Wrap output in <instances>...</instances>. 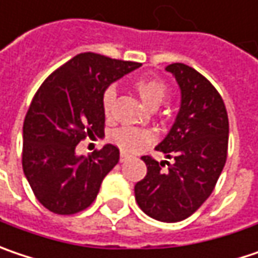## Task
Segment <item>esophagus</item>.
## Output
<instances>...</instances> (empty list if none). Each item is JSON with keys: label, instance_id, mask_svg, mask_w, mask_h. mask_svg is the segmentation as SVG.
<instances>
[{"label": "esophagus", "instance_id": "esophagus-1", "mask_svg": "<svg viewBox=\"0 0 258 258\" xmlns=\"http://www.w3.org/2000/svg\"><path fill=\"white\" fill-rule=\"evenodd\" d=\"M130 159V155H127L125 152H121V155H119V160L121 162H125V160Z\"/></svg>", "mask_w": 258, "mask_h": 258}]
</instances>
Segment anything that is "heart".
<instances>
[{
	"label": "heart",
	"instance_id": "obj_1",
	"mask_svg": "<svg viewBox=\"0 0 258 258\" xmlns=\"http://www.w3.org/2000/svg\"><path fill=\"white\" fill-rule=\"evenodd\" d=\"M134 89L144 103L152 108L159 106L160 102L166 98V93H168V86L156 77H142V79L136 80ZM115 99H116L115 89L112 87L106 89L103 93V98H102L103 112H105L106 118H111ZM155 137L156 136L152 130L137 128V127H122V128L116 130L112 134L114 143L127 153H136V152L142 150L147 144L152 143L155 140Z\"/></svg>",
	"mask_w": 258,
	"mask_h": 258
}]
</instances>
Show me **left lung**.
<instances>
[{
    "instance_id": "obj_1",
    "label": "left lung",
    "mask_w": 258,
    "mask_h": 258,
    "mask_svg": "<svg viewBox=\"0 0 258 258\" xmlns=\"http://www.w3.org/2000/svg\"><path fill=\"white\" fill-rule=\"evenodd\" d=\"M166 71L179 86L181 106L156 150L174 162L143 156L147 174L134 194L147 216L171 223L187 219L212 194L226 162L229 122L223 100L205 76L181 62Z\"/></svg>"
}]
</instances>
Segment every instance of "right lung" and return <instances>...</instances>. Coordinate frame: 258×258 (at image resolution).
Instances as JSON below:
<instances>
[{"instance_id":"obj_1","label":"right lung","mask_w":258,"mask_h":258,"mask_svg":"<svg viewBox=\"0 0 258 258\" xmlns=\"http://www.w3.org/2000/svg\"><path fill=\"white\" fill-rule=\"evenodd\" d=\"M140 62L93 52L76 55L42 83L23 124V171L39 203L56 215H74L92 205L119 150L105 144L77 156L86 137L103 134L102 98L111 83Z\"/></svg>"}]
</instances>
